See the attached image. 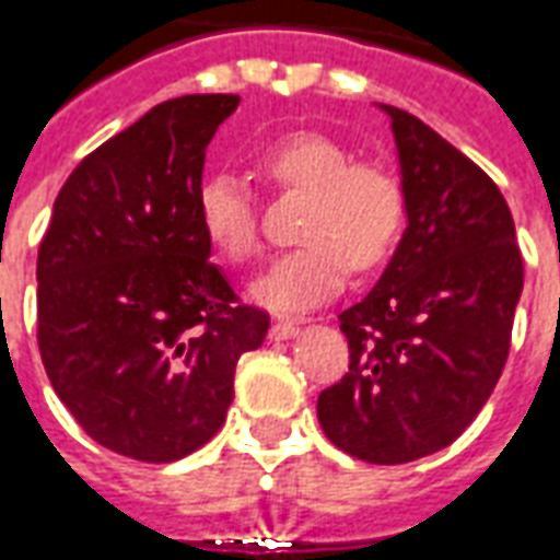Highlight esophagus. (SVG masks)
<instances>
[{
  "instance_id": "esophagus-1",
  "label": "esophagus",
  "mask_w": 560,
  "mask_h": 560,
  "mask_svg": "<svg viewBox=\"0 0 560 560\" xmlns=\"http://www.w3.org/2000/svg\"><path fill=\"white\" fill-rule=\"evenodd\" d=\"M296 332H300V323L284 320V317L269 326V338H272V341H288V338H293Z\"/></svg>"
}]
</instances>
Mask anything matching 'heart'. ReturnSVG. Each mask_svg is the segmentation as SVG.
Returning a JSON list of instances; mask_svg holds the SVG:
<instances>
[{
    "instance_id": "1",
    "label": "heart",
    "mask_w": 560,
    "mask_h": 560,
    "mask_svg": "<svg viewBox=\"0 0 560 560\" xmlns=\"http://www.w3.org/2000/svg\"><path fill=\"white\" fill-rule=\"evenodd\" d=\"M258 168L276 184L308 192L302 246L272 260L252 281L248 296L269 312H305L332 300L350 267L371 269L395 248L407 196L395 172L355 163L353 151L332 136L300 130L258 153ZM198 222L207 243L231 264L260 246L258 205L234 172H210L198 186Z\"/></svg>"
}]
</instances>
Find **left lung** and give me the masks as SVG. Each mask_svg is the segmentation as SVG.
I'll return each mask as SVG.
<instances>
[{
  "label": "left lung",
  "instance_id": "obj_1",
  "mask_svg": "<svg viewBox=\"0 0 560 560\" xmlns=\"http://www.w3.org/2000/svg\"><path fill=\"white\" fill-rule=\"evenodd\" d=\"M407 231L362 302L338 314L350 371L317 397L332 445L376 466L412 463L469 428L499 383L523 293V255L499 186L395 106Z\"/></svg>",
  "mask_w": 560,
  "mask_h": 560
}]
</instances>
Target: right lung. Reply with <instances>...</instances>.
I'll list each match as a JSON object with an SVG mask.
<instances>
[{"instance_id":"right-lung-1","label":"right lung","mask_w":560,"mask_h":560,"mask_svg":"<svg viewBox=\"0 0 560 560\" xmlns=\"http://www.w3.org/2000/svg\"><path fill=\"white\" fill-rule=\"evenodd\" d=\"M237 94L153 106L82 160L37 252V347L61 404L103 448L172 463L225 424L234 368L269 314L210 264L198 186Z\"/></svg>"}]
</instances>
